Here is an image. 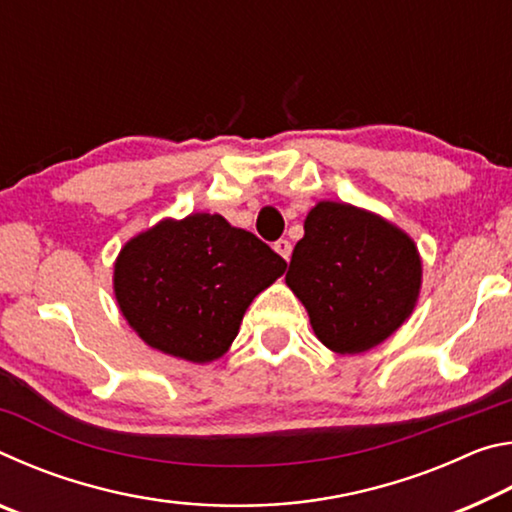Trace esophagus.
Masks as SVG:
<instances>
[{
    "label": "esophagus",
    "mask_w": 512,
    "mask_h": 512,
    "mask_svg": "<svg viewBox=\"0 0 512 512\" xmlns=\"http://www.w3.org/2000/svg\"><path fill=\"white\" fill-rule=\"evenodd\" d=\"M275 253L277 255H282L284 259H287V262H289V259H291V241L289 239H280V241H275Z\"/></svg>",
    "instance_id": "1"
}]
</instances>
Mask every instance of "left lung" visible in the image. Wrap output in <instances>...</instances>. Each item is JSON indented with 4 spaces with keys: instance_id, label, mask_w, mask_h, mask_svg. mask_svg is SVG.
Masks as SVG:
<instances>
[{
    "instance_id": "left-lung-1",
    "label": "left lung",
    "mask_w": 512,
    "mask_h": 512,
    "mask_svg": "<svg viewBox=\"0 0 512 512\" xmlns=\"http://www.w3.org/2000/svg\"><path fill=\"white\" fill-rule=\"evenodd\" d=\"M287 287L305 305L325 348L361 354L384 343L413 314L422 257L415 241L384 216L320 201L293 248Z\"/></svg>"
}]
</instances>
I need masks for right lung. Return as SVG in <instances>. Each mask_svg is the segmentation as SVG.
<instances>
[{
  "instance_id": "add662e5",
  "label": "right lung",
  "mask_w": 512,
  "mask_h": 512,
  "mask_svg": "<svg viewBox=\"0 0 512 512\" xmlns=\"http://www.w3.org/2000/svg\"><path fill=\"white\" fill-rule=\"evenodd\" d=\"M287 262L221 214L162 219L121 246L112 291L133 332L189 363L221 359L246 309Z\"/></svg>"
}]
</instances>
